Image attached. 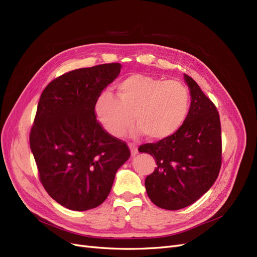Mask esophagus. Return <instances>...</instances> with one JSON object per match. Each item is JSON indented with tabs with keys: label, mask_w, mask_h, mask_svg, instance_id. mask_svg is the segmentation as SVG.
<instances>
[{
	"label": "esophagus",
	"mask_w": 257,
	"mask_h": 257,
	"mask_svg": "<svg viewBox=\"0 0 257 257\" xmlns=\"http://www.w3.org/2000/svg\"><path fill=\"white\" fill-rule=\"evenodd\" d=\"M128 147H130V150H131V153H132V155H136V154L138 153V149H137V147H136L134 144L130 143V144H128Z\"/></svg>",
	"instance_id": "1"
}]
</instances>
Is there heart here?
<instances>
[{
	"label": "heart",
	"instance_id": "b5f03b06",
	"mask_svg": "<svg viewBox=\"0 0 257 257\" xmlns=\"http://www.w3.org/2000/svg\"><path fill=\"white\" fill-rule=\"evenodd\" d=\"M117 96L103 91L94 104L101 125L114 137H122L133 123L153 140L172 136L183 125L190 107V92L179 81H167L140 73L118 82Z\"/></svg>",
	"mask_w": 257,
	"mask_h": 257
}]
</instances>
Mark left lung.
Wrapping results in <instances>:
<instances>
[{"mask_svg": "<svg viewBox=\"0 0 257 257\" xmlns=\"http://www.w3.org/2000/svg\"><path fill=\"white\" fill-rule=\"evenodd\" d=\"M185 81L191 104L183 125L170 137L138 148L157 165L145 181L148 197L168 210L187 207L200 199L217 180L222 163L217 107L190 76L185 74Z\"/></svg>", "mask_w": 257, "mask_h": 257, "instance_id": "8db88e82", "label": "left lung"}]
</instances>
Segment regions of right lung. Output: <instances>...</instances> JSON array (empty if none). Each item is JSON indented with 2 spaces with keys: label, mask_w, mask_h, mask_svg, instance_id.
<instances>
[{
  "label": "right lung",
  "mask_w": 257,
  "mask_h": 257,
  "mask_svg": "<svg viewBox=\"0 0 257 257\" xmlns=\"http://www.w3.org/2000/svg\"><path fill=\"white\" fill-rule=\"evenodd\" d=\"M121 68L111 63L76 69L53 79L41 93L30 146L44 189L69 209L101 205L131 155L125 141L106 132L94 112L96 99Z\"/></svg>",
  "instance_id": "add662e5"
}]
</instances>
